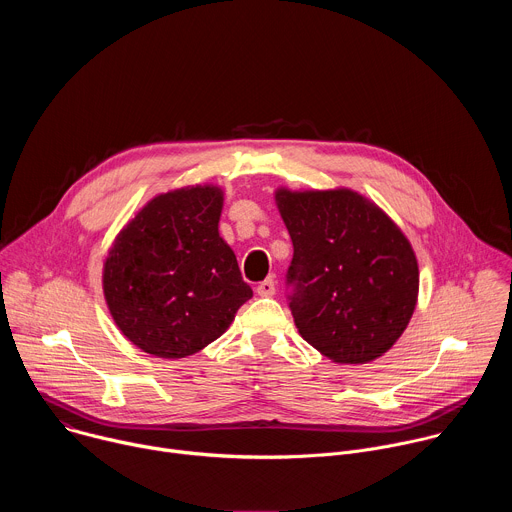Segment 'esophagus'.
I'll list each match as a JSON object with an SVG mask.
<instances>
[{
  "instance_id": "esophagus-1",
  "label": "esophagus",
  "mask_w": 512,
  "mask_h": 512,
  "mask_svg": "<svg viewBox=\"0 0 512 512\" xmlns=\"http://www.w3.org/2000/svg\"><path fill=\"white\" fill-rule=\"evenodd\" d=\"M257 294L261 298H271L275 294V281L273 279H265L257 285Z\"/></svg>"
}]
</instances>
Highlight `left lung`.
Returning a JSON list of instances; mask_svg holds the SVG:
<instances>
[{"label": "left lung", "instance_id": "obj_1", "mask_svg": "<svg viewBox=\"0 0 512 512\" xmlns=\"http://www.w3.org/2000/svg\"><path fill=\"white\" fill-rule=\"evenodd\" d=\"M294 243L287 302L302 338L340 364L387 352L419 291L415 253L391 218L360 194L275 192Z\"/></svg>", "mask_w": 512, "mask_h": 512}]
</instances>
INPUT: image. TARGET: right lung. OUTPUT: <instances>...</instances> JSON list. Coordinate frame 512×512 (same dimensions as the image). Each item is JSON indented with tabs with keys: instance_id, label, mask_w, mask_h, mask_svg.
<instances>
[{
	"instance_id": "1",
	"label": "right lung",
	"mask_w": 512,
	"mask_h": 512,
	"mask_svg": "<svg viewBox=\"0 0 512 512\" xmlns=\"http://www.w3.org/2000/svg\"><path fill=\"white\" fill-rule=\"evenodd\" d=\"M221 210V188H180L150 200L117 235L103 291L115 324L143 352L190 356L251 300L233 249L218 235Z\"/></svg>"
}]
</instances>
